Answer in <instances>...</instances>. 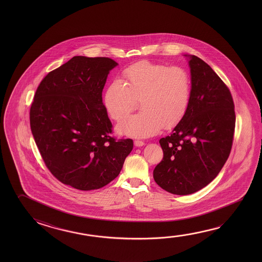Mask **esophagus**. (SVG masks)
I'll list each match as a JSON object with an SVG mask.
<instances>
[{
	"mask_svg": "<svg viewBox=\"0 0 262 262\" xmlns=\"http://www.w3.org/2000/svg\"><path fill=\"white\" fill-rule=\"evenodd\" d=\"M134 145L136 147H142V146L144 145V142H142V141H134Z\"/></svg>",
	"mask_w": 262,
	"mask_h": 262,
	"instance_id": "34e87169",
	"label": "esophagus"
}]
</instances>
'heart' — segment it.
Returning a JSON list of instances; mask_svg holds the SVG:
<instances>
[{
    "label": "heart",
    "mask_w": 262,
    "mask_h": 262,
    "mask_svg": "<svg viewBox=\"0 0 262 262\" xmlns=\"http://www.w3.org/2000/svg\"><path fill=\"white\" fill-rule=\"evenodd\" d=\"M123 77V81L114 79L105 91L104 106L108 116L120 121L139 100L142 112L118 124L120 134L151 137L163 127L172 129L183 120L191 96V79L185 69L142 61L125 69Z\"/></svg>",
    "instance_id": "heart-1"
}]
</instances>
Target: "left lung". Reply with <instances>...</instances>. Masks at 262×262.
I'll return each mask as SVG.
<instances>
[{
  "label": "left lung",
  "instance_id": "obj_1",
  "mask_svg": "<svg viewBox=\"0 0 262 262\" xmlns=\"http://www.w3.org/2000/svg\"><path fill=\"white\" fill-rule=\"evenodd\" d=\"M185 56L191 73L188 108L171 135L159 141L163 158L154 170L156 184L179 195L198 192L217 176L230 154L236 122L226 84L205 61Z\"/></svg>",
  "mask_w": 262,
  "mask_h": 262
}]
</instances>
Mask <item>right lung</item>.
Instances as JSON below:
<instances>
[{"mask_svg": "<svg viewBox=\"0 0 262 262\" xmlns=\"http://www.w3.org/2000/svg\"><path fill=\"white\" fill-rule=\"evenodd\" d=\"M108 57H72L40 83L30 108L32 134L48 170L74 188H101L119 176L133 148L116 141L102 101Z\"/></svg>", "mask_w": 262, "mask_h": 262, "instance_id": "obj_1", "label": "right lung"}]
</instances>
